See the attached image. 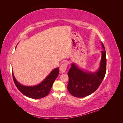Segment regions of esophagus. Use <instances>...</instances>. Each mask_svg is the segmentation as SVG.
<instances>
[{
  "label": "esophagus",
  "instance_id": "obj_1",
  "mask_svg": "<svg viewBox=\"0 0 123 123\" xmlns=\"http://www.w3.org/2000/svg\"><path fill=\"white\" fill-rule=\"evenodd\" d=\"M68 66L67 62H64V63L62 64L60 67V71L61 73H64L67 70V68Z\"/></svg>",
  "mask_w": 123,
  "mask_h": 123
}]
</instances>
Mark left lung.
I'll return each mask as SVG.
<instances>
[{
  "mask_svg": "<svg viewBox=\"0 0 123 123\" xmlns=\"http://www.w3.org/2000/svg\"><path fill=\"white\" fill-rule=\"evenodd\" d=\"M104 50L99 69L95 72L84 71L74 63L71 64L68 72L69 83L68 90L75 97L82 98L90 95L97 89L105 76L106 72V54L104 44L101 43Z\"/></svg>",
  "mask_w": 123,
  "mask_h": 123,
  "instance_id": "left-lung-1",
  "label": "left lung"
}]
</instances>
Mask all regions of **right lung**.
I'll return each instance as SVG.
<instances>
[{
    "label": "right lung",
    "mask_w": 123,
    "mask_h": 123,
    "mask_svg": "<svg viewBox=\"0 0 123 123\" xmlns=\"http://www.w3.org/2000/svg\"><path fill=\"white\" fill-rule=\"evenodd\" d=\"M59 73V68H57L52 70L41 83L34 86H25L20 84L15 79L13 72L12 75L16 86L23 95L31 98L40 99L48 95Z\"/></svg>",
    "instance_id": "obj_1"
}]
</instances>
